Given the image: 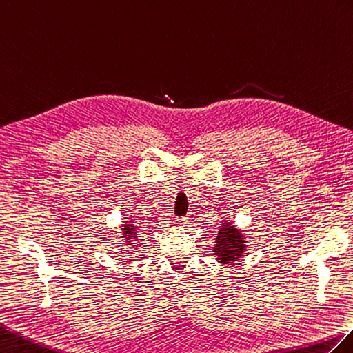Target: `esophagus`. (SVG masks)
<instances>
[{
	"mask_svg": "<svg viewBox=\"0 0 353 353\" xmlns=\"http://www.w3.org/2000/svg\"><path fill=\"white\" fill-rule=\"evenodd\" d=\"M178 228H185V226L190 225V219L189 217H176V222Z\"/></svg>",
	"mask_w": 353,
	"mask_h": 353,
	"instance_id": "34e87169",
	"label": "esophagus"
}]
</instances>
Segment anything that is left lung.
I'll return each instance as SVG.
<instances>
[{"label":"left lung","instance_id":"1","mask_svg":"<svg viewBox=\"0 0 353 353\" xmlns=\"http://www.w3.org/2000/svg\"><path fill=\"white\" fill-rule=\"evenodd\" d=\"M245 243L241 234L231 223L223 225L216 239L214 252L217 255V261L225 264L237 261L245 250Z\"/></svg>","mask_w":353,"mask_h":353}]
</instances>
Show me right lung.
Listing matches in <instances>:
<instances>
[{
    "instance_id": "1",
    "label": "right lung",
    "mask_w": 353,
    "mask_h": 353,
    "mask_svg": "<svg viewBox=\"0 0 353 353\" xmlns=\"http://www.w3.org/2000/svg\"><path fill=\"white\" fill-rule=\"evenodd\" d=\"M123 234H127V239H134L136 237V228L134 226H127V228H123Z\"/></svg>"
}]
</instances>
